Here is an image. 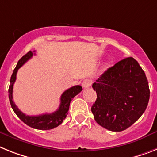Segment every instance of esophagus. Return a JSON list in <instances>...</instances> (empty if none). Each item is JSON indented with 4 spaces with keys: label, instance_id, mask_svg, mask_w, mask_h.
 Returning a JSON list of instances; mask_svg holds the SVG:
<instances>
[{
    "label": "esophagus",
    "instance_id": "1",
    "mask_svg": "<svg viewBox=\"0 0 157 157\" xmlns=\"http://www.w3.org/2000/svg\"><path fill=\"white\" fill-rule=\"evenodd\" d=\"M92 83H93L92 80H90V79H85V80H84V81L82 83V87L84 89L89 88L92 85Z\"/></svg>",
    "mask_w": 157,
    "mask_h": 157
}]
</instances>
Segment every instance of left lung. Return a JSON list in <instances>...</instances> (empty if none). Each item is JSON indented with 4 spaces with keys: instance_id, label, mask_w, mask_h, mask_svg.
Segmentation results:
<instances>
[{
    "instance_id": "8db88e82",
    "label": "left lung",
    "mask_w": 157,
    "mask_h": 157,
    "mask_svg": "<svg viewBox=\"0 0 157 157\" xmlns=\"http://www.w3.org/2000/svg\"><path fill=\"white\" fill-rule=\"evenodd\" d=\"M93 88L97 98L91 108L97 123L108 130L121 132L144 113L150 91L145 73L138 62L128 57L108 68Z\"/></svg>"
}]
</instances>
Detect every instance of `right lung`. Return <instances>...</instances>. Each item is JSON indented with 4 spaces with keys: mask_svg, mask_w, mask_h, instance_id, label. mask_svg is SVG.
I'll use <instances>...</instances> for the list:
<instances>
[{
    "mask_svg": "<svg viewBox=\"0 0 157 157\" xmlns=\"http://www.w3.org/2000/svg\"><path fill=\"white\" fill-rule=\"evenodd\" d=\"M35 52V51H33ZM33 52H29L24 55L17 62L16 68H14L13 72L12 74L11 79H10V85L9 88V102L11 105V107L14 113L17 114L20 119L23 121L24 123L26 124L29 127L40 130H49L52 129L54 128L57 127L62 123L63 121L65 119L66 116L68 115L69 105L72 98L81 93L82 90V87L81 85H76L70 89H67L62 93L60 97V104L59 109L52 113H45L38 116H27L25 113H22L15 105L13 101V89L14 82L17 78V72L18 69L23 65L27 60L31 58L34 53Z\"/></svg>",
    "mask_w": 157,
    "mask_h": 157,
    "instance_id": "add662e5",
    "label": "right lung"
}]
</instances>
